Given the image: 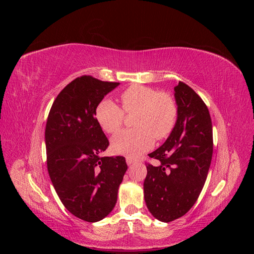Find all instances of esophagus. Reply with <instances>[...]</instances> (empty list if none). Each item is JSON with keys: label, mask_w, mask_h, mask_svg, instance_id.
Instances as JSON below:
<instances>
[{"label": "esophagus", "mask_w": 254, "mask_h": 254, "mask_svg": "<svg viewBox=\"0 0 254 254\" xmlns=\"http://www.w3.org/2000/svg\"><path fill=\"white\" fill-rule=\"evenodd\" d=\"M126 162H127V164H128L129 166H131L132 164L135 163V160H134L133 158H131V157H127V158H126Z\"/></svg>", "instance_id": "1"}]
</instances>
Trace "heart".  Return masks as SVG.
I'll use <instances>...</instances> for the list:
<instances>
[{"label":"heart","mask_w":254,"mask_h":254,"mask_svg":"<svg viewBox=\"0 0 254 254\" xmlns=\"http://www.w3.org/2000/svg\"><path fill=\"white\" fill-rule=\"evenodd\" d=\"M122 108L109 98L98 103L95 119L105 132L118 133L124 125L125 113H136L127 130L113 137L112 149L119 153L136 157L149 149L153 141H162L171 135L178 120V105L167 92L132 84L122 92Z\"/></svg>","instance_id":"obj_1"}]
</instances>
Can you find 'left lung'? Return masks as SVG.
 Masks as SVG:
<instances>
[{"instance_id": "8db88e82", "label": "left lung", "mask_w": 254, "mask_h": 254, "mask_svg": "<svg viewBox=\"0 0 254 254\" xmlns=\"http://www.w3.org/2000/svg\"><path fill=\"white\" fill-rule=\"evenodd\" d=\"M178 120L165 143L149 153L144 198L153 217L170 222L186 215L205 183L213 155L209 109L196 92L179 81L175 87Z\"/></svg>"}]
</instances>
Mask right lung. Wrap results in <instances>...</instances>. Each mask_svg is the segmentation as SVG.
I'll return each instance as SVG.
<instances>
[{
    "mask_svg": "<svg viewBox=\"0 0 254 254\" xmlns=\"http://www.w3.org/2000/svg\"><path fill=\"white\" fill-rule=\"evenodd\" d=\"M119 82L82 75L61 90L45 126L47 164L59 199L74 216L95 222L117 203L127 171L124 157H99L109 146L95 109Z\"/></svg>",
    "mask_w": 254,
    "mask_h": 254,
    "instance_id": "add662e5",
    "label": "right lung"
}]
</instances>
